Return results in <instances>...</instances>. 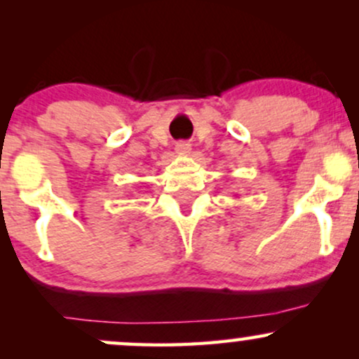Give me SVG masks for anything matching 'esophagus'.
Segmentation results:
<instances>
[{
    "label": "esophagus",
    "instance_id": "34e87169",
    "mask_svg": "<svg viewBox=\"0 0 359 359\" xmlns=\"http://www.w3.org/2000/svg\"><path fill=\"white\" fill-rule=\"evenodd\" d=\"M175 151H177V154H180V155H187L189 151H191V145H189V143H185V142H179L175 145Z\"/></svg>",
    "mask_w": 359,
    "mask_h": 359
}]
</instances>
